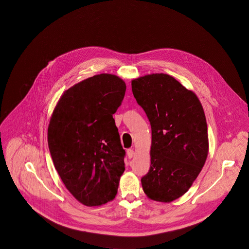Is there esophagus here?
Wrapping results in <instances>:
<instances>
[{"label":"esophagus","mask_w":249,"mask_h":249,"mask_svg":"<svg viewBox=\"0 0 249 249\" xmlns=\"http://www.w3.org/2000/svg\"><path fill=\"white\" fill-rule=\"evenodd\" d=\"M126 155H127V158L128 159H131L134 156H135V152L133 149H128L127 152H126Z\"/></svg>","instance_id":"1"}]
</instances>
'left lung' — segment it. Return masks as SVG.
I'll list each match as a JSON object with an SVG mask.
<instances>
[{
	"instance_id": "obj_1",
	"label": "left lung",
	"mask_w": 249,
	"mask_h": 249,
	"mask_svg": "<svg viewBox=\"0 0 249 249\" xmlns=\"http://www.w3.org/2000/svg\"><path fill=\"white\" fill-rule=\"evenodd\" d=\"M152 127L151 168L142 178L150 199L169 203L198 177L209 150L205 113L197 95L174 77L156 73L131 81Z\"/></svg>"
}]
</instances>
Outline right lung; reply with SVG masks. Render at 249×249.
<instances>
[{
	"mask_svg": "<svg viewBox=\"0 0 249 249\" xmlns=\"http://www.w3.org/2000/svg\"><path fill=\"white\" fill-rule=\"evenodd\" d=\"M125 89L119 76L94 75L64 91L51 115L48 147L54 167L85 206L102 205L118 193L125 151L112 114Z\"/></svg>",
	"mask_w": 249,
	"mask_h": 249,
	"instance_id": "1",
	"label": "right lung"
}]
</instances>
